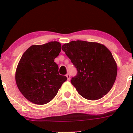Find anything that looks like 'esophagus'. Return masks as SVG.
<instances>
[{
	"label": "esophagus",
	"instance_id": "esophagus-1",
	"mask_svg": "<svg viewBox=\"0 0 133 133\" xmlns=\"http://www.w3.org/2000/svg\"><path fill=\"white\" fill-rule=\"evenodd\" d=\"M66 77H67V78H68V81H69L70 79H71V76H70L69 74H66Z\"/></svg>",
	"mask_w": 133,
	"mask_h": 133
}]
</instances>
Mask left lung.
<instances>
[{
	"label": "left lung",
	"mask_w": 133,
	"mask_h": 133,
	"mask_svg": "<svg viewBox=\"0 0 133 133\" xmlns=\"http://www.w3.org/2000/svg\"><path fill=\"white\" fill-rule=\"evenodd\" d=\"M62 50L76 68L77 75L71 79L78 93L88 100H97L108 94L117 76V65L106 46L82 41L64 44Z\"/></svg>",
	"instance_id": "1"
}]
</instances>
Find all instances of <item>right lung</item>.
<instances>
[{
    "instance_id": "right-lung-1",
    "label": "right lung",
    "mask_w": 133,
    "mask_h": 133,
    "mask_svg": "<svg viewBox=\"0 0 133 133\" xmlns=\"http://www.w3.org/2000/svg\"><path fill=\"white\" fill-rule=\"evenodd\" d=\"M61 50L57 41L43 45H33L21 58L16 72L17 86L22 95L31 103L45 104L54 99L67 80L59 74L54 62Z\"/></svg>"
}]
</instances>
